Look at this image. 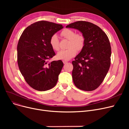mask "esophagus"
Segmentation results:
<instances>
[{
    "mask_svg": "<svg viewBox=\"0 0 129 129\" xmlns=\"http://www.w3.org/2000/svg\"><path fill=\"white\" fill-rule=\"evenodd\" d=\"M63 62L64 64H66V63H67V60H63Z\"/></svg>",
    "mask_w": 129,
    "mask_h": 129,
    "instance_id": "obj_1",
    "label": "esophagus"
}]
</instances>
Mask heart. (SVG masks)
Listing matches in <instances>:
<instances>
[{"mask_svg":"<svg viewBox=\"0 0 129 129\" xmlns=\"http://www.w3.org/2000/svg\"><path fill=\"white\" fill-rule=\"evenodd\" d=\"M61 36L69 40L67 47L65 50L60 51L57 54V57L60 59L69 60L76 55L77 51L82 50L85 43L84 36L70 29H65L61 32ZM50 44L55 51L59 50V41L57 35H53L50 38Z\"/></svg>","mask_w":129,"mask_h":129,"instance_id":"obj_1","label":"heart"}]
</instances>
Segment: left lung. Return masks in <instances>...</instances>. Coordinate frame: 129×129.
<instances>
[{
  "label": "left lung",
  "mask_w": 129,
  "mask_h": 129,
  "mask_svg": "<svg viewBox=\"0 0 129 129\" xmlns=\"http://www.w3.org/2000/svg\"><path fill=\"white\" fill-rule=\"evenodd\" d=\"M66 27L78 30L85 38L83 49L72 62L73 82L81 90H95L103 83L110 66L109 40L102 29L89 22L78 21Z\"/></svg>",
  "instance_id": "obj_1"
}]
</instances>
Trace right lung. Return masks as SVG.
Listing matches in <instances>:
<instances>
[{"label": "right lung", "instance_id": "add662e5", "mask_svg": "<svg viewBox=\"0 0 129 129\" xmlns=\"http://www.w3.org/2000/svg\"><path fill=\"white\" fill-rule=\"evenodd\" d=\"M63 28L62 24L40 21L28 26L17 45V62L26 82L38 91L52 89L57 82L63 67L61 60L49 62L55 53L50 44L51 37Z\"/></svg>", "mask_w": 129, "mask_h": 129}]
</instances>
